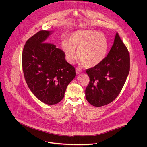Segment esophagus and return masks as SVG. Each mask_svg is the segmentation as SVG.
I'll use <instances>...</instances> for the list:
<instances>
[{"label": "esophagus", "mask_w": 147, "mask_h": 147, "mask_svg": "<svg viewBox=\"0 0 147 147\" xmlns=\"http://www.w3.org/2000/svg\"><path fill=\"white\" fill-rule=\"evenodd\" d=\"M76 72L77 74H78L82 72V70L78 68H76Z\"/></svg>", "instance_id": "obj_1"}]
</instances>
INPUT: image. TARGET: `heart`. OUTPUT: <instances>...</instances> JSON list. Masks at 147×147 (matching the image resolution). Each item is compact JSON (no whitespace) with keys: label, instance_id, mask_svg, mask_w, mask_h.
<instances>
[{"label":"heart","instance_id":"obj_1","mask_svg":"<svg viewBox=\"0 0 147 147\" xmlns=\"http://www.w3.org/2000/svg\"><path fill=\"white\" fill-rule=\"evenodd\" d=\"M68 42L62 43V48L68 62L71 63L76 58L86 67L99 65L105 58L108 42L105 35L94 30H81L73 32L68 37Z\"/></svg>","mask_w":147,"mask_h":147}]
</instances>
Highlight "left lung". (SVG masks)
Returning a JSON list of instances; mask_svg holds the SVG:
<instances>
[{
	"mask_svg": "<svg viewBox=\"0 0 147 147\" xmlns=\"http://www.w3.org/2000/svg\"><path fill=\"white\" fill-rule=\"evenodd\" d=\"M129 70V53L116 33L108 55L99 65L86 70L90 79L85 90L88 102L97 107L112 102L121 91Z\"/></svg>",
	"mask_w": 147,
	"mask_h": 147,
	"instance_id": "obj_1",
	"label": "left lung"
}]
</instances>
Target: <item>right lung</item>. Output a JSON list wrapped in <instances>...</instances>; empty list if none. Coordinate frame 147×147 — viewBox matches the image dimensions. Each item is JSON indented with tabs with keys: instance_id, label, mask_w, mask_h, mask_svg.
Instances as JSON below:
<instances>
[{
	"instance_id": "obj_1",
	"label": "right lung",
	"mask_w": 147,
	"mask_h": 147,
	"mask_svg": "<svg viewBox=\"0 0 147 147\" xmlns=\"http://www.w3.org/2000/svg\"><path fill=\"white\" fill-rule=\"evenodd\" d=\"M50 34L51 31L42 30L29 38L22 61L24 78L31 92L42 102L54 105L63 99L76 70L66 61L62 50L46 43Z\"/></svg>"
}]
</instances>
